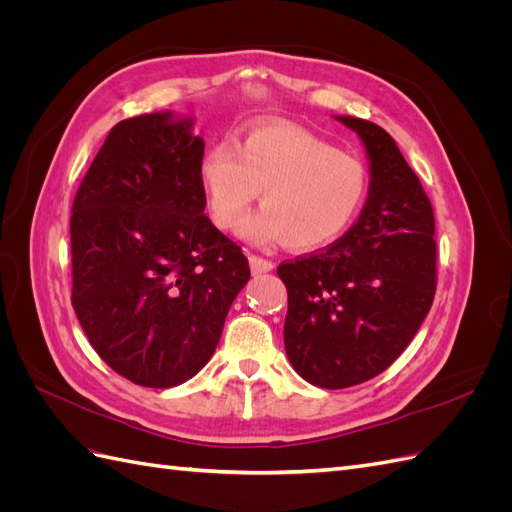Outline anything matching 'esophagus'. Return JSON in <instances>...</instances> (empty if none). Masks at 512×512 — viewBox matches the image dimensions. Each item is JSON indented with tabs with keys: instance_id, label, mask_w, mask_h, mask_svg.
Masks as SVG:
<instances>
[{
	"instance_id": "obj_1",
	"label": "esophagus",
	"mask_w": 512,
	"mask_h": 512,
	"mask_svg": "<svg viewBox=\"0 0 512 512\" xmlns=\"http://www.w3.org/2000/svg\"><path fill=\"white\" fill-rule=\"evenodd\" d=\"M250 267H252V273H256V275L258 273H269L273 269V262L258 256V254H250Z\"/></svg>"
}]
</instances>
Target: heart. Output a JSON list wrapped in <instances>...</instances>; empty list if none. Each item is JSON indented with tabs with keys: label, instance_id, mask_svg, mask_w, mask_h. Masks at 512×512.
Listing matches in <instances>:
<instances>
[{
	"label": "heart",
	"instance_id": "heart-1",
	"mask_svg": "<svg viewBox=\"0 0 512 512\" xmlns=\"http://www.w3.org/2000/svg\"><path fill=\"white\" fill-rule=\"evenodd\" d=\"M213 224L232 230L260 194L262 209L239 226L256 245L316 252L359 218L369 194L367 164L290 123L247 130L235 147L211 145L198 164Z\"/></svg>",
	"mask_w": 512,
	"mask_h": 512
}]
</instances>
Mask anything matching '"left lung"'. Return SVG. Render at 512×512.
I'll list each match as a JSON object with an SVG mask.
<instances>
[{"label": "left lung", "mask_w": 512, "mask_h": 512, "mask_svg": "<svg viewBox=\"0 0 512 512\" xmlns=\"http://www.w3.org/2000/svg\"><path fill=\"white\" fill-rule=\"evenodd\" d=\"M361 136L371 181L344 237L277 267L288 290L286 354L320 389H348L389 367L412 342L436 297V222L414 170L389 132L337 117Z\"/></svg>", "instance_id": "left-lung-1"}]
</instances>
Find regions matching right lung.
<instances>
[{"instance_id": "right-lung-1", "label": "right lung", "mask_w": 512, "mask_h": 512, "mask_svg": "<svg viewBox=\"0 0 512 512\" xmlns=\"http://www.w3.org/2000/svg\"><path fill=\"white\" fill-rule=\"evenodd\" d=\"M203 156L192 119H123L74 196L76 318L108 367L149 389H170L207 365L250 280L241 247L203 213Z\"/></svg>"}]
</instances>
